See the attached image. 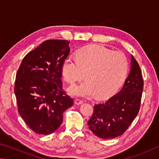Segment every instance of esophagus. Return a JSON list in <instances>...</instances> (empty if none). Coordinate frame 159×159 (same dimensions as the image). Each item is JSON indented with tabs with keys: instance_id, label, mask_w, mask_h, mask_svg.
<instances>
[{
	"instance_id": "34e87169",
	"label": "esophagus",
	"mask_w": 159,
	"mask_h": 159,
	"mask_svg": "<svg viewBox=\"0 0 159 159\" xmlns=\"http://www.w3.org/2000/svg\"><path fill=\"white\" fill-rule=\"evenodd\" d=\"M75 103L77 105H82L83 103V101L80 99H76L75 101Z\"/></svg>"
}]
</instances>
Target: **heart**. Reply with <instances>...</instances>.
<instances>
[{"instance_id": "obj_1", "label": "heart", "mask_w": 159, "mask_h": 159, "mask_svg": "<svg viewBox=\"0 0 159 159\" xmlns=\"http://www.w3.org/2000/svg\"><path fill=\"white\" fill-rule=\"evenodd\" d=\"M129 61L123 52L112 51L104 47L91 45L77 53V57L70 55L61 67L66 81L73 84L84 76V82L71 87L72 96L89 98L96 94L98 98H106L118 91L126 79Z\"/></svg>"}]
</instances>
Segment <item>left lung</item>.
Masks as SVG:
<instances>
[{"label":"left lung","instance_id":"left-lung-1","mask_svg":"<svg viewBox=\"0 0 159 159\" xmlns=\"http://www.w3.org/2000/svg\"><path fill=\"white\" fill-rule=\"evenodd\" d=\"M144 81L140 66L131 55L130 71L123 88L103 103L95 105L88 126L97 137L112 139L121 135L138 115Z\"/></svg>","mask_w":159,"mask_h":159}]
</instances>
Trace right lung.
I'll return each mask as SVG.
<instances>
[{
    "instance_id": "right-lung-1",
    "label": "right lung",
    "mask_w": 159,
    "mask_h": 159,
    "mask_svg": "<svg viewBox=\"0 0 159 159\" xmlns=\"http://www.w3.org/2000/svg\"><path fill=\"white\" fill-rule=\"evenodd\" d=\"M70 42L48 40L25 56L16 72L15 93L19 115L33 131L49 135L60 127L73 100L62 88L61 67Z\"/></svg>"
}]
</instances>
